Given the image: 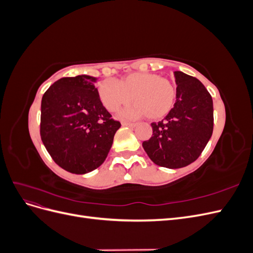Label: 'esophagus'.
I'll list each match as a JSON object with an SVG mask.
<instances>
[{"instance_id":"34e87169","label":"esophagus","mask_w":253,"mask_h":253,"mask_svg":"<svg viewBox=\"0 0 253 253\" xmlns=\"http://www.w3.org/2000/svg\"><path fill=\"white\" fill-rule=\"evenodd\" d=\"M124 126H128V127H135L136 124H131V122H126V121H122L121 124Z\"/></svg>"}]
</instances>
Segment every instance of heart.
<instances>
[{"label":"heart","instance_id":"obj_1","mask_svg":"<svg viewBox=\"0 0 253 253\" xmlns=\"http://www.w3.org/2000/svg\"><path fill=\"white\" fill-rule=\"evenodd\" d=\"M99 98L109 112L135 102L121 112L126 118L148 116L159 120L170 113L176 101V87L167 78L154 73H133L119 82L104 80L98 85Z\"/></svg>","mask_w":253,"mask_h":253}]
</instances>
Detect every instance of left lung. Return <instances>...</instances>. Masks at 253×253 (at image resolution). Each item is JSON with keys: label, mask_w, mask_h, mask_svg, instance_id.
Returning a JSON list of instances; mask_svg holds the SVG:
<instances>
[{"label": "left lung", "mask_w": 253, "mask_h": 253, "mask_svg": "<svg viewBox=\"0 0 253 253\" xmlns=\"http://www.w3.org/2000/svg\"><path fill=\"white\" fill-rule=\"evenodd\" d=\"M176 102L159 122L151 124L152 137L142 142L157 166L178 169L200 157L213 132V101L204 84L192 76L174 72Z\"/></svg>", "instance_id": "1"}]
</instances>
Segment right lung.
<instances>
[{
	"label": "right lung",
	"instance_id": "right-lung-1",
	"mask_svg": "<svg viewBox=\"0 0 253 253\" xmlns=\"http://www.w3.org/2000/svg\"><path fill=\"white\" fill-rule=\"evenodd\" d=\"M96 81L86 75L61 78L42 97V142L53 162L71 173L100 167L121 126L103 106Z\"/></svg>",
	"mask_w": 253,
	"mask_h": 253
}]
</instances>
